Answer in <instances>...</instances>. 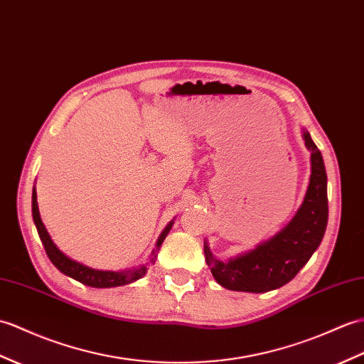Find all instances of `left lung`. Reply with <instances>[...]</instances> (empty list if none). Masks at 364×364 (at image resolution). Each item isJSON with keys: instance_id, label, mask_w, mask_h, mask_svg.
<instances>
[{"instance_id": "1", "label": "left lung", "mask_w": 364, "mask_h": 364, "mask_svg": "<svg viewBox=\"0 0 364 364\" xmlns=\"http://www.w3.org/2000/svg\"><path fill=\"white\" fill-rule=\"evenodd\" d=\"M304 141L311 151L310 184L290 225L255 251L230 262L217 260L205 243L206 264L225 289L248 293L279 289L299 273L323 240L328 217L326 167L309 132H304Z\"/></svg>"}]
</instances>
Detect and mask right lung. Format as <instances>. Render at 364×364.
Returning a JSON list of instances; mask_svg holds the SVG:
<instances>
[{
	"mask_svg": "<svg viewBox=\"0 0 364 364\" xmlns=\"http://www.w3.org/2000/svg\"><path fill=\"white\" fill-rule=\"evenodd\" d=\"M32 217H33V223H36V226H37L38 235L41 239V243H43L49 260L53 262L54 267L60 269L63 274L75 279V281H79V282L85 284L88 287H96V289H109V287H119V285H125V284H130L133 281H136V279L142 277L147 272L146 267L130 269V272H122V273L100 272V269H92L90 267L79 264V262L71 260L70 257H66L63 252L55 247L54 242L50 240L46 228L43 225V222H41L40 213H38V205H37L36 189L32 191ZM171 228H172V223H168V226L163 231V234L159 235L156 248L161 247V243L166 239V235L168 234V231H171ZM155 252L156 251H154V259L156 257Z\"/></svg>",
	"mask_w": 364,
	"mask_h": 364,
	"instance_id": "right-lung-1",
	"label": "right lung"
}]
</instances>
